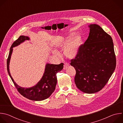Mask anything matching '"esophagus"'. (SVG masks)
<instances>
[{"mask_svg":"<svg viewBox=\"0 0 123 123\" xmlns=\"http://www.w3.org/2000/svg\"><path fill=\"white\" fill-rule=\"evenodd\" d=\"M68 66V64H65L64 65V69H66L67 68V67Z\"/></svg>","mask_w":123,"mask_h":123,"instance_id":"1","label":"esophagus"}]
</instances>
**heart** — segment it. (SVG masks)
<instances>
[{"mask_svg":"<svg viewBox=\"0 0 123 123\" xmlns=\"http://www.w3.org/2000/svg\"><path fill=\"white\" fill-rule=\"evenodd\" d=\"M74 33H72L65 37H60L55 46L59 49H63L64 55L68 58H75L78 54L80 47L82 43V38L80 36L74 37ZM55 55L59 56V52L57 50H53Z\"/></svg>","mask_w":123,"mask_h":123,"instance_id":"1","label":"heart"}]
</instances>
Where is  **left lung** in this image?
<instances>
[{
    "label": "left lung",
    "mask_w": 123,
    "mask_h": 123,
    "mask_svg": "<svg viewBox=\"0 0 123 123\" xmlns=\"http://www.w3.org/2000/svg\"><path fill=\"white\" fill-rule=\"evenodd\" d=\"M89 27V37L81 45L78 55L71 60V65L76 70L77 88L85 93H94L106 85L116 62L111 37L97 24Z\"/></svg>",
    "instance_id": "1"
}]
</instances>
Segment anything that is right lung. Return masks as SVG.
Masks as SVG:
<instances>
[{
	"mask_svg": "<svg viewBox=\"0 0 123 123\" xmlns=\"http://www.w3.org/2000/svg\"><path fill=\"white\" fill-rule=\"evenodd\" d=\"M29 39V37L21 36L12 43L7 61V71L16 89L22 95L31 100L42 101L49 98L55 91L57 84L56 74L63 69L64 64L63 63L58 65L47 64L42 78L36 85L32 87L26 88L17 85L12 78L9 70V64L12 48L19 45L25 40Z\"/></svg>",
	"mask_w": 123,
	"mask_h": 123,
	"instance_id": "obj_1",
	"label": "right lung"
}]
</instances>
